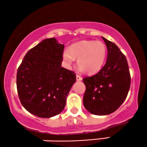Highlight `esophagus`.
Segmentation results:
<instances>
[{
	"mask_svg": "<svg viewBox=\"0 0 147 147\" xmlns=\"http://www.w3.org/2000/svg\"><path fill=\"white\" fill-rule=\"evenodd\" d=\"M76 79L77 81H81V80H82V77H80V75H76Z\"/></svg>",
	"mask_w": 147,
	"mask_h": 147,
	"instance_id": "34e87169",
	"label": "esophagus"
}]
</instances>
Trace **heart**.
Segmentation results:
<instances>
[{
  "instance_id": "obj_1",
  "label": "heart",
  "mask_w": 147,
  "mask_h": 147,
  "mask_svg": "<svg viewBox=\"0 0 147 147\" xmlns=\"http://www.w3.org/2000/svg\"><path fill=\"white\" fill-rule=\"evenodd\" d=\"M107 56L105 45L100 41L84 40L72 45L70 49H65L62 57L64 65L70 68L77 58V70H86L88 73H96L102 68Z\"/></svg>"
}]
</instances>
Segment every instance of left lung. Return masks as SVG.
I'll return each mask as SVG.
<instances>
[{
  "instance_id": "left-lung-1",
  "label": "left lung",
  "mask_w": 147,
  "mask_h": 147,
  "mask_svg": "<svg viewBox=\"0 0 147 147\" xmlns=\"http://www.w3.org/2000/svg\"><path fill=\"white\" fill-rule=\"evenodd\" d=\"M107 48V58L100 70L83 79L86 91L83 103L95 115L115 112L126 98L130 89V75L126 58L112 42L102 37Z\"/></svg>"
}]
</instances>
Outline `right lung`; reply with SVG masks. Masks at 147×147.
I'll return each instance as SVG.
<instances>
[{"label":"right lung","mask_w":147,"mask_h":147,"mask_svg":"<svg viewBox=\"0 0 147 147\" xmlns=\"http://www.w3.org/2000/svg\"><path fill=\"white\" fill-rule=\"evenodd\" d=\"M63 49L55 38L45 39L29 50L17 70L19 100L33 115L50 118L65 107L76 75L61 67Z\"/></svg>","instance_id":"right-lung-1"}]
</instances>
